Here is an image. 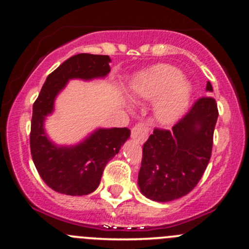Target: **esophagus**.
Segmentation results:
<instances>
[{"mask_svg": "<svg viewBox=\"0 0 249 249\" xmlns=\"http://www.w3.org/2000/svg\"><path fill=\"white\" fill-rule=\"evenodd\" d=\"M148 132H150V127L146 123H138L132 127L131 130V136H132L133 139H136L137 142L142 144L147 139Z\"/></svg>", "mask_w": 249, "mask_h": 249, "instance_id": "obj_1", "label": "esophagus"}]
</instances>
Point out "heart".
<instances>
[{
	"mask_svg": "<svg viewBox=\"0 0 249 249\" xmlns=\"http://www.w3.org/2000/svg\"><path fill=\"white\" fill-rule=\"evenodd\" d=\"M191 96L190 83L180 77V71L168 64L154 65L141 73L132 84L137 101L153 102L157 98L156 116L162 123L176 121L187 107Z\"/></svg>",
	"mask_w": 249,
	"mask_h": 249,
	"instance_id": "1",
	"label": "heart"
}]
</instances>
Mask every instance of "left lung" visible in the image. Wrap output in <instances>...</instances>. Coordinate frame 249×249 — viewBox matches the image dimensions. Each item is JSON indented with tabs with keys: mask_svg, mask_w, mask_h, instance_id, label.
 I'll list each match as a JSON object with an SVG mask.
<instances>
[{
	"mask_svg": "<svg viewBox=\"0 0 249 249\" xmlns=\"http://www.w3.org/2000/svg\"><path fill=\"white\" fill-rule=\"evenodd\" d=\"M207 91H213L207 82ZM219 111L212 96L200 97L172 130L156 127L142 146L138 185L154 201L186 196L205 173L213 147Z\"/></svg>",
	"mask_w": 249,
	"mask_h": 249,
	"instance_id": "obj_1",
	"label": "left lung"
}]
</instances>
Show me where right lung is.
Instances as JSON below:
<instances>
[{
    "label": "right lung",
    "instance_id": "1",
    "mask_svg": "<svg viewBox=\"0 0 249 249\" xmlns=\"http://www.w3.org/2000/svg\"><path fill=\"white\" fill-rule=\"evenodd\" d=\"M110 57L78 53L53 70L34 103L30 130V151L43 181L56 192L85 196L96 190L108 160L130 137L127 127L99 128L85 142L72 147H57L43 128L45 116L53 111V101L71 78L91 79L110 72Z\"/></svg>",
    "mask_w": 249,
    "mask_h": 249
}]
</instances>
